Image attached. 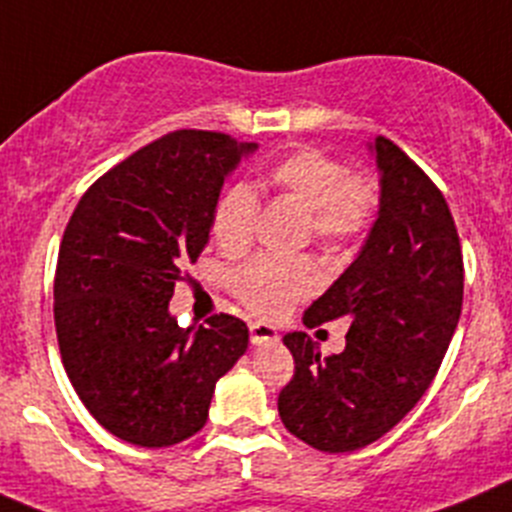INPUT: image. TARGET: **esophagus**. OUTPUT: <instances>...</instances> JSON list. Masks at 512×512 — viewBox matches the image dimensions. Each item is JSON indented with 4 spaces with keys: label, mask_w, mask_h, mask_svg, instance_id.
<instances>
[{
    "label": "esophagus",
    "mask_w": 512,
    "mask_h": 512,
    "mask_svg": "<svg viewBox=\"0 0 512 512\" xmlns=\"http://www.w3.org/2000/svg\"><path fill=\"white\" fill-rule=\"evenodd\" d=\"M248 332H251V342L253 344H276L279 342V332H276L274 326L266 324V321H251L248 324Z\"/></svg>",
    "instance_id": "obj_1"
}]
</instances>
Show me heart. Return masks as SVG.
Listing matches in <instances>:
<instances>
[{"instance_id":"heart-1","label":"heart","mask_w":512,"mask_h":512,"mask_svg":"<svg viewBox=\"0 0 512 512\" xmlns=\"http://www.w3.org/2000/svg\"><path fill=\"white\" fill-rule=\"evenodd\" d=\"M266 183L309 211L316 241L337 248L359 241L379 211V188L369 175L352 173L337 155L299 148L284 155L266 173ZM259 218V196L248 183H231L216 198L211 233L218 248L241 253L251 246ZM319 284L309 259H281L261 253L233 271V294L261 316H281L306 299Z\"/></svg>"}]
</instances>
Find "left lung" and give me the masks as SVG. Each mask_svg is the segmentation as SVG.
I'll return each mask as SVG.
<instances>
[{"label": "left lung", "instance_id": "left-lung-1", "mask_svg": "<svg viewBox=\"0 0 512 512\" xmlns=\"http://www.w3.org/2000/svg\"><path fill=\"white\" fill-rule=\"evenodd\" d=\"M382 173L379 218L347 271L304 324L352 321L342 354L321 357L304 332L284 344L294 377L281 422L321 452H352L392 430L435 379L462 309V248L445 196L392 140H374Z\"/></svg>", "mask_w": 512, "mask_h": 512}]
</instances>
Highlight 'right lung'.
Segmentation results:
<instances>
[{"label":"right lung","mask_w":512,"mask_h":512,"mask_svg":"<svg viewBox=\"0 0 512 512\" xmlns=\"http://www.w3.org/2000/svg\"><path fill=\"white\" fill-rule=\"evenodd\" d=\"M253 148L173 130L100 175L67 223L55 271L62 364L90 415L130 445L196 435L216 382L246 352L241 319L183 329L168 301L206 248L223 180Z\"/></svg>","instance_id":"1"}]
</instances>
